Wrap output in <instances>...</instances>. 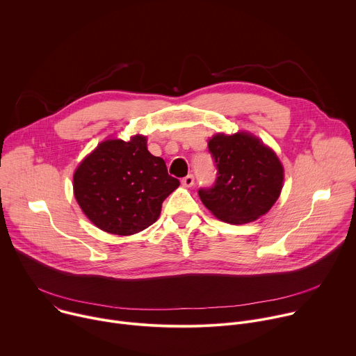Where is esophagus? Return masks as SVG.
I'll return each instance as SVG.
<instances>
[{
  "label": "esophagus",
  "instance_id": "esophagus-1",
  "mask_svg": "<svg viewBox=\"0 0 356 356\" xmlns=\"http://www.w3.org/2000/svg\"><path fill=\"white\" fill-rule=\"evenodd\" d=\"M181 184H183L184 187H191V186L194 184V176H193V175H187L186 177L181 179Z\"/></svg>",
  "mask_w": 356,
  "mask_h": 356
}]
</instances>
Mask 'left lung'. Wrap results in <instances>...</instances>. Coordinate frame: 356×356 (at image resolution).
I'll list each match as a JSON object with an SVG mask.
<instances>
[{
  "mask_svg": "<svg viewBox=\"0 0 356 356\" xmlns=\"http://www.w3.org/2000/svg\"><path fill=\"white\" fill-rule=\"evenodd\" d=\"M216 183L198 195L217 218L246 224L266 214L280 195L283 166L275 152L248 132L217 134L209 140Z\"/></svg>",
  "mask_w": 356,
  "mask_h": 356,
  "instance_id": "8db88e82",
  "label": "left lung"
}]
</instances>
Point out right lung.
I'll list each match as a JSON object with an SVG mask.
<instances>
[{
  "label": "right lung",
  "mask_w": 356,
  "mask_h": 356,
  "mask_svg": "<svg viewBox=\"0 0 356 356\" xmlns=\"http://www.w3.org/2000/svg\"><path fill=\"white\" fill-rule=\"evenodd\" d=\"M180 181L162 158L146 147V138L101 142L73 176L74 197L88 220L110 234L132 235L154 224L165 198Z\"/></svg>",
  "instance_id": "right-lung-1"
}]
</instances>
